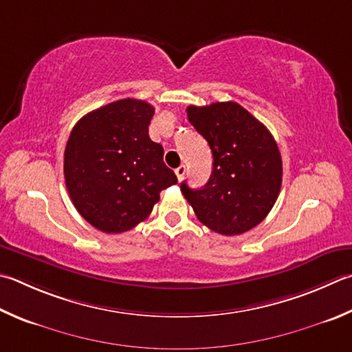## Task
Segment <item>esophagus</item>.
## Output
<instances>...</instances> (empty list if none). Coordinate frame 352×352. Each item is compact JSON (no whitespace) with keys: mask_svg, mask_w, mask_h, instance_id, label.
<instances>
[{"mask_svg":"<svg viewBox=\"0 0 352 352\" xmlns=\"http://www.w3.org/2000/svg\"><path fill=\"white\" fill-rule=\"evenodd\" d=\"M184 174H186V166H184V164L178 166V168L175 169V175H177V178H178V182H182V180H183Z\"/></svg>","mask_w":352,"mask_h":352,"instance_id":"esophagus-1","label":"esophagus"}]
</instances>
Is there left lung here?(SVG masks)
Returning <instances> with one entry per match:
<instances>
[{"instance_id": "1", "label": "left lung", "mask_w": 352, "mask_h": 352, "mask_svg": "<svg viewBox=\"0 0 352 352\" xmlns=\"http://www.w3.org/2000/svg\"><path fill=\"white\" fill-rule=\"evenodd\" d=\"M188 120L212 152L201 189L182 183L197 219L214 232L239 235L265 220L282 188V155L263 123L234 101L189 106Z\"/></svg>"}]
</instances>
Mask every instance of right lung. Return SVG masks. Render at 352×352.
<instances>
[{"mask_svg": "<svg viewBox=\"0 0 352 352\" xmlns=\"http://www.w3.org/2000/svg\"><path fill=\"white\" fill-rule=\"evenodd\" d=\"M154 106L124 98L86 113L65 151V178L80 215L106 234L146 220L163 189L177 183L163 146L149 138Z\"/></svg>", "mask_w": 352, "mask_h": 352, "instance_id": "add662e5", "label": "right lung"}]
</instances>
